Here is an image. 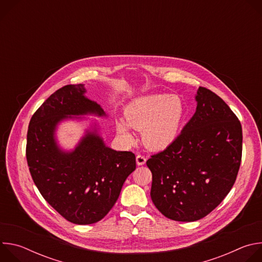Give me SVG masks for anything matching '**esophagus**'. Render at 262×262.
Here are the masks:
<instances>
[{
	"instance_id": "1",
	"label": "esophagus",
	"mask_w": 262,
	"mask_h": 262,
	"mask_svg": "<svg viewBox=\"0 0 262 262\" xmlns=\"http://www.w3.org/2000/svg\"><path fill=\"white\" fill-rule=\"evenodd\" d=\"M136 162H137V165L138 166H143L145 163H146V159L141 156V155H138L137 158H136Z\"/></svg>"
}]
</instances>
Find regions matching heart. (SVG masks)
<instances>
[{
	"mask_svg": "<svg viewBox=\"0 0 262 262\" xmlns=\"http://www.w3.org/2000/svg\"><path fill=\"white\" fill-rule=\"evenodd\" d=\"M188 110L182 97L176 94H148L133 99L124 108V119L116 120L117 134L126 142L135 137L129 127L141 132L144 145L163 150L179 137Z\"/></svg>",
	"mask_w": 262,
	"mask_h": 262,
	"instance_id": "1",
	"label": "heart"
}]
</instances>
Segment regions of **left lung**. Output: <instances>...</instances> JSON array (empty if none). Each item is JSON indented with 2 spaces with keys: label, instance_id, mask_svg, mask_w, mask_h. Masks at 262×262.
<instances>
[{
  "label": "left lung",
  "instance_id": "8db88e82",
  "mask_svg": "<svg viewBox=\"0 0 262 262\" xmlns=\"http://www.w3.org/2000/svg\"><path fill=\"white\" fill-rule=\"evenodd\" d=\"M195 100V114L177 140L146 162L154 204L178 222L212 211L230 192L242 161V125L228 104L203 87Z\"/></svg>",
  "mask_w": 262,
  "mask_h": 262
}]
</instances>
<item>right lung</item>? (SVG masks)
I'll return each mask as SVG.
<instances>
[{
    "mask_svg": "<svg viewBox=\"0 0 262 262\" xmlns=\"http://www.w3.org/2000/svg\"><path fill=\"white\" fill-rule=\"evenodd\" d=\"M84 84L66 85L52 94L32 116L27 135V162L31 176L48 203L67 221L89 225L106 215L122 185L136 169L130 151L106 146L100 125L90 126L74 148L64 149L57 139L65 121L82 116L106 118L101 105L86 96Z\"/></svg>",
    "mask_w": 262,
    "mask_h": 262,
    "instance_id": "obj_1",
    "label": "right lung"
}]
</instances>
